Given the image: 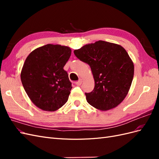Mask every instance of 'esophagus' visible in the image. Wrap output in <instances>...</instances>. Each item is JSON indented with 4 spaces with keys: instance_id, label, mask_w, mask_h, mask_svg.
Listing matches in <instances>:
<instances>
[{
    "instance_id": "obj_1",
    "label": "esophagus",
    "mask_w": 159,
    "mask_h": 159,
    "mask_svg": "<svg viewBox=\"0 0 159 159\" xmlns=\"http://www.w3.org/2000/svg\"><path fill=\"white\" fill-rule=\"evenodd\" d=\"M75 84H76V85H80L81 84H82V80H81V79H80V80H79V81H77V82H75Z\"/></svg>"
}]
</instances>
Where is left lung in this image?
Segmentation results:
<instances>
[{"instance_id": "1", "label": "left lung", "mask_w": 159, "mask_h": 159, "mask_svg": "<svg viewBox=\"0 0 159 159\" xmlns=\"http://www.w3.org/2000/svg\"><path fill=\"white\" fill-rule=\"evenodd\" d=\"M75 56L91 68L93 90L85 93L86 100L95 109L107 111L125 98L134 75V64L121 45L99 40L74 51Z\"/></svg>"}]
</instances>
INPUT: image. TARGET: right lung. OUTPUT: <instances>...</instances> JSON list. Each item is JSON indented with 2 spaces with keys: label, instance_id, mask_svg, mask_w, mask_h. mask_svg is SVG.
<instances>
[{
  "label": "right lung",
  "instance_id": "obj_1",
  "mask_svg": "<svg viewBox=\"0 0 159 159\" xmlns=\"http://www.w3.org/2000/svg\"><path fill=\"white\" fill-rule=\"evenodd\" d=\"M71 54L70 48L46 44L28 56L20 73L24 88L31 102L46 111H55L67 102L72 88L64 70Z\"/></svg>",
  "mask_w": 159,
  "mask_h": 159
}]
</instances>
